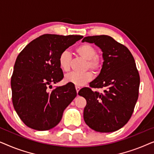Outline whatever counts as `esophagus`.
Masks as SVG:
<instances>
[{
	"instance_id": "1",
	"label": "esophagus",
	"mask_w": 154,
	"mask_h": 154,
	"mask_svg": "<svg viewBox=\"0 0 154 154\" xmlns=\"http://www.w3.org/2000/svg\"><path fill=\"white\" fill-rule=\"evenodd\" d=\"M75 90H76V92H77V94H78V92H79V91L80 90V88L78 87V86H76V87H75Z\"/></svg>"
}]
</instances>
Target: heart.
<instances>
[{
  "label": "heart",
  "instance_id": "obj_1",
  "mask_svg": "<svg viewBox=\"0 0 154 154\" xmlns=\"http://www.w3.org/2000/svg\"><path fill=\"white\" fill-rule=\"evenodd\" d=\"M75 51L79 56L87 60L85 66V69H89L94 73H98L100 71L102 64L100 58L95 57L97 51L93 46L88 43H83L78 46L75 49ZM71 60V56L69 51L64 50L61 52L58 59L59 66L60 69L64 71H68L70 67ZM92 73L89 71H85L81 73L70 72L65 75L64 81L80 87L90 82L92 80Z\"/></svg>",
  "mask_w": 154,
  "mask_h": 154
}]
</instances>
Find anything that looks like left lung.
<instances>
[{
	"label": "left lung",
	"mask_w": 154,
	"mask_h": 154,
	"mask_svg": "<svg viewBox=\"0 0 154 154\" xmlns=\"http://www.w3.org/2000/svg\"><path fill=\"white\" fill-rule=\"evenodd\" d=\"M82 42L94 43L102 50V69L90 87L105 89L103 94L90 88L79 92L87 101L84 121L97 132L116 131L129 121L138 99L140 79L134 57L125 45L109 35L87 36Z\"/></svg>",
	"instance_id": "obj_1"
}]
</instances>
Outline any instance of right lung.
<instances>
[{"label":"right lung","mask_w":154,"mask_h":154,"mask_svg":"<svg viewBox=\"0 0 154 154\" xmlns=\"http://www.w3.org/2000/svg\"><path fill=\"white\" fill-rule=\"evenodd\" d=\"M83 37L44 34L19 54L11 77L12 100L14 110L26 126L39 131L55 127L76 97L75 86L71 83L50 89L64 78L58 62L61 52Z\"/></svg>","instance_id":"1"}]
</instances>
